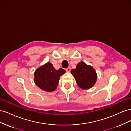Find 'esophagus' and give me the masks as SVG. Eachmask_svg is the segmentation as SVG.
I'll list each match as a JSON object with an SVG mask.
<instances>
[{
	"label": "esophagus",
	"instance_id": "obj_1",
	"mask_svg": "<svg viewBox=\"0 0 131 131\" xmlns=\"http://www.w3.org/2000/svg\"><path fill=\"white\" fill-rule=\"evenodd\" d=\"M70 70H71V68H70V67H69V68L66 69V71H67V72H70Z\"/></svg>",
	"mask_w": 131,
	"mask_h": 131
}]
</instances>
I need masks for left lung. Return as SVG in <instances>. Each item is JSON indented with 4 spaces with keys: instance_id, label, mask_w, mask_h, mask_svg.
Listing matches in <instances>:
<instances>
[{
    "instance_id": "left-lung-1",
    "label": "left lung",
    "mask_w": 131,
    "mask_h": 131,
    "mask_svg": "<svg viewBox=\"0 0 131 131\" xmlns=\"http://www.w3.org/2000/svg\"><path fill=\"white\" fill-rule=\"evenodd\" d=\"M76 80L77 84L84 90L89 89L94 85L97 80V74L91 66L81 62L77 64V68L71 71Z\"/></svg>"
}]
</instances>
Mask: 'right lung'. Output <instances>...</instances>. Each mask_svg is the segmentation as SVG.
<instances>
[{
	"label": "right lung",
	"instance_id": "right-lung-1",
	"mask_svg": "<svg viewBox=\"0 0 131 131\" xmlns=\"http://www.w3.org/2000/svg\"><path fill=\"white\" fill-rule=\"evenodd\" d=\"M65 72L62 68L56 70L53 65L48 62L35 70L34 82L41 90L52 92L57 88L59 77Z\"/></svg>",
	"mask_w": 131,
	"mask_h": 131
}]
</instances>
